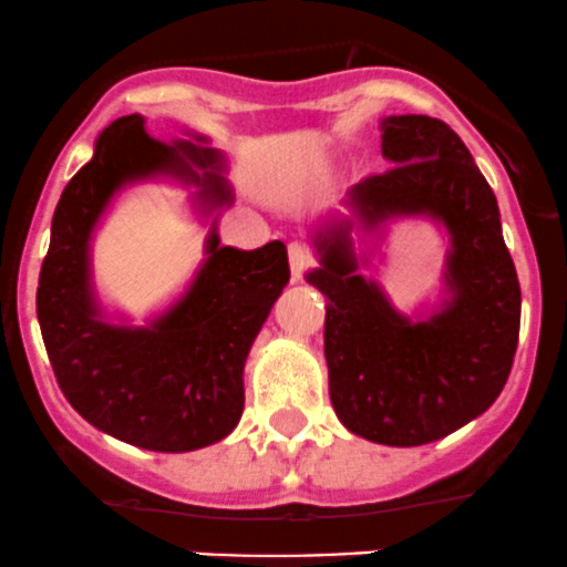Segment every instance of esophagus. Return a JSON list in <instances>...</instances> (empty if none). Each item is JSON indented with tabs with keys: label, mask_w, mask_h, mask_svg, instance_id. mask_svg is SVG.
Masks as SVG:
<instances>
[{
	"label": "esophagus",
	"mask_w": 567,
	"mask_h": 567,
	"mask_svg": "<svg viewBox=\"0 0 567 567\" xmlns=\"http://www.w3.org/2000/svg\"><path fill=\"white\" fill-rule=\"evenodd\" d=\"M289 267H291V278L300 281L308 270L313 267V256L308 254L306 245H289Z\"/></svg>",
	"instance_id": "esophagus-1"
}]
</instances>
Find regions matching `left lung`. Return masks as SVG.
Returning <instances> with one entry per match:
<instances>
[{"mask_svg": "<svg viewBox=\"0 0 567 567\" xmlns=\"http://www.w3.org/2000/svg\"><path fill=\"white\" fill-rule=\"evenodd\" d=\"M379 131L393 168L352 185L347 215L313 224L319 267L306 281L327 297L324 358L338 420L377 445L414 447L497 401L516 354L522 289L497 196L456 133L423 114L384 116ZM401 217L431 219L449 237L443 297L414 315H401L359 272ZM352 230L370 243L363 251Z\"/></svg>", "mask_w": 567, "mask_h": 567, "instance_id": "left-lung-1", "label": "left lung"}]
</instances>
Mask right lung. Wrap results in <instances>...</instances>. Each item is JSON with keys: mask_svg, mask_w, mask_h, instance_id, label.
Here are the masks:
<instances>
[{"mask_svg": "<svg viewBox=\"0 0 567 567\" xmlns=\"http://www.w3.org/2000/svg\"><path fill=\"white\" fill-rule=\"evenodd\" d=\"M229 163L202 133L157 142L138 114L97 136L51 220L40 267L38 322L62 393L103 434L157 453H188L220 442L240 423L243 371L250 347L289 284L286 245L256 250L220 245L218 218L235 204ZM168 178L192 190L210 224L205 261L168 309L131 326L109 315L91 278V240L125 187Z\"/></svg>", "mask_w": 567, "mask_h": 567, "instance_id": "1", "label": "right lung"}]
</instances>
